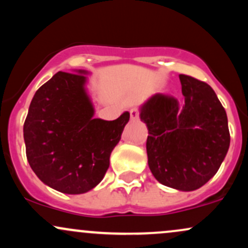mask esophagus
<instances>
[{"instance_id": "1", "label": "esophagus", "mask_w": 248, "mask_h": 248, "mask_svg": "<svg viewBox=\"0 0 248 248\" xmlns=\"http://www.w3.org/2000/svg\"><path fill=\"white\" fill-rule=\"evenodd\" d=\"M129 113H130V120H133V121L138 120V119H139V110L136 109V108H132V109L129 110Z\"/></svg>"}]
</instances>
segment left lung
<instances>
[{"label":"left lung","instance_id":"obj_1","mask_svg":"<svg viewBox=\"0 0 248 248\" xmlns=\"http://www.w3.org/2000/svg\"><path fill=\"white\" fill-rule=\"evenodd\" d=\"M183 101L156 93L140 106L148 128V166L163 186L193 191L211 179L230 147L227 115L215 91L179 75Z\"/></svg>","mask_w":248,"mask_h":248}]
</instances>
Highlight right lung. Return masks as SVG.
<instances>
[{
	"label": "right lung",
	"mask_w": 248,
	"mask_h": 248,
	"mask_svg": "<svg viewBox=\"0 0 248 248\" xmlns=\"http://www.w3.org/2000/svg\"><path fill=\"white\" fill-rule=\"evenodd\" d=\"M91 72H58L37 90L25 119L23 135L31 169L45 186L80 195L104 178L109 157L129 121L94 119L86 84Z\"/></svg>",
	"instance_id": "add662e5"
}]
</instances>
